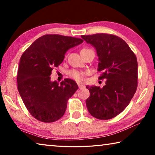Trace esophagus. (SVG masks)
Segmentation results:
<instances>
[{
    "label": "esophagus",
    "mask_w": 155,
    "mask_h": 155,
    "mask_svg": "<svg viewBox=\"0 0 155 155\" xmlns=\"http://www.w3.org/2000/svg\"><path fill=\"white\" fill-rule=\"evenodd\" d=\"M78 87H79V88H82V87H84V85L81 83H78Z\"/></svg>",
    "instance_id": "obj_1"
}]
</instances>
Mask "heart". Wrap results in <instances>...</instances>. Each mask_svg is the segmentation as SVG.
I'll list each match as a JSON object with an SVG mask.
<instances>
[{
	"label": "heart",
	"instance_id": "obj_1",
	"mask_svg": "<svg viewBox=\"0 0 155 155\" xmlns=\"http://www.w3.org/2000/svg\"><path fill=\"white\" fill-rule=\"evenodd\" d=\"M82 50H87L86 48H83ZM86 74L85 72L78 71L77 70H72L69 72V76L74 80L78 82H83L85 79V74Z\"/></svg>",
	"mask_w": 155,
	"mask_h": 155
}]
</instances>
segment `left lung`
<instances>
[{"label":"left lung","instance_id":"8db88e82","mask_svg":"<svg viewBox=\"0 0 155 155\" xmlns=\"http://www.w3.org/2000/svg\"><path fill=\"white\" fill-rule=\"evenodd\" d=\"M96 49L100 79L107 78L103 87L86 86L90 92L86 100L88 111L99 120L111 119L129 104L137 90V57L124 40L105 33L81 35Z\"/></svg>","mask_w":155,"mask_h":155}]
</instances>
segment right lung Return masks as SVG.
<instances>
[{
    "instance_id": "add662e5",
    "label": "right lung",
    "mask_w": 155,
    "mask_h": 155,
    "mask_svg": "<svg viewBox=\"0 0 155 155\" xmlns=\"http://www.w3.org/2000/svg\"><path fill=\"white\" fill-rule=\"evenodd\" d=\"M80 38L45 35L34 41L21 56L18 90L33 117L53 122L64 115L68 101L78 89L74 81L65 78L60 84L51 81L52 70L64 61L65 54L83 43Z\"/></svg>"
}]
</instances>
